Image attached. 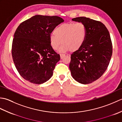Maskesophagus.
Masks as SVG:
<instances>
[{
    "label": "esophagus",
    "instance_id": "34e87169",
    "mask_svg": "<svg viewBox=\"0 0 122 122\" xmlns=\"http://www.w3.org/2000/svg\"><path fill=\"white\" fill-rule=\"evenodd\" d=\"M64 56H65V54H60V58H61V59H62Z\"/></svg>",
    "mask_w": 122,
    "mask_h": 122
}]
</instances>
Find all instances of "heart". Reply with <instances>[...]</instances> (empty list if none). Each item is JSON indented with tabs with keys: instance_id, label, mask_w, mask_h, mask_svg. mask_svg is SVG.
Segmentation results:
<instances>
[{
	"instance_id": "obj_1",
	"label": "heart",
	"mask_w": 122,
	"mask_h": 122,
	"mask_svg": "<svg viewBox=\"0 0 122 122\" xmlns=\"http://www.w3.org/2000/svg\"><path fill=\"white\" fill-rule=\"evenodd\" d=\"M86 36V27L83 23H66L56 28L54 35L50 36L49 42L54 50L63 44L60 49L61 52H76L84 45Z\"/></svg>"
}]
</instances>
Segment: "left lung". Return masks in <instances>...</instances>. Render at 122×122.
Wrapping results in <instances>:
<instances>
[{
	"instance_id": "1",
	"label": "left lung",
	"mask_w": 122,
	"mask_h": 122,
	"mask_svg": "<svg viewBox=\"0 0 122 122\" xmlns=\"http://www.w3.org/2000/svg\"><path fill=\"white\" fill-rule=\"evenodd\" d=\"M72 20L84 24L87 36L82 48L71 54L69 68L76 81L81 84H89L99 79L110 63L112 55L110 33L100 21L84 17Z\"/></svg>"
}]
</instances>
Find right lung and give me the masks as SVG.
Instances as JSON below:
<instances>
[{"instance_id":"right-lung-1","label":"right lung","mask_w":122,"mask_h":122,"mask_svg":"<svg viewBox=\"0 0 122 122\" xmlns=\"http://www.w3.org/2000/svg\"><path fill=\"white\" fill-rule=\"evenodd\" d=\"M64 20L56 15H36L20 24L13 39V61L20 76L37 84L52 76L60 56L51 48V33Z\"/></svg>"}]
</instances>
